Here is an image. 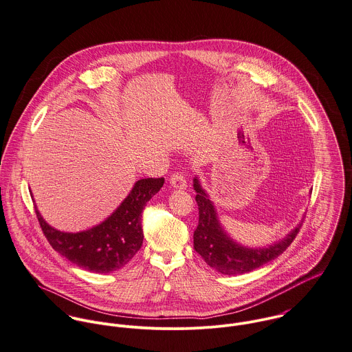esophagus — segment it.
Returning a JSON list of instances; mask_svg holds the SVG:
<instances>
[{"label": "esophagus", "instance_id": "obj_1", "mask_svg": "<svg viewBox=\"0 0 352 352\" xmlns=\"http://www.w3.org/2000/svg\"><path fill=\"white\" fill-rule=\"evenodd\" d=\"M170 184L175 189H186V178L182 173H174L170 178Z\"/></svg>", "mask_w": 352, "mask_h": 352}]
</instances>
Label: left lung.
Wrapping results in <instances>:
<instances>
[{"mask_svg": "<svg viewBox=\"0 0 352 352\" xmlns=\"http://www.w3.org/2000/svg\"><path fill=\"white\" fill-rule=\"evenodd\" d=\"M196 201L199 206V225L193 233L196 252L208 266L226 276L252 272L278 258L296 239L302 225L295 228L284 240L269 248H245L236 244L221 228L212 201L195 178Z\"/></svg>", "mask_w": 352, "mask_h": 352, "instance_id": "left-lung-1", "label": "left lung"}]
</instances>
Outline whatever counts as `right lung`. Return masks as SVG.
I'll list each match as a JSON object with an SVG mask.
<instances>
[{"label": "right lung", "instance_id": "obj_1", "mask_svg": "<svg viewBox=\"0 0 352 352\" xmlns=\"http://www.w3.org/2000/svg\"><path fill=\"white\" fill-rule=\"evenodd\" d=\"M164 184V178H144L118 210L102 223L79 233H64L49 226L35 214L39 226L54 251L74 265L93 273H112L127 265L144 240L142 211Z\"/></svg>", "mask_w": 352, "mask_h": 352}]
</instances>
